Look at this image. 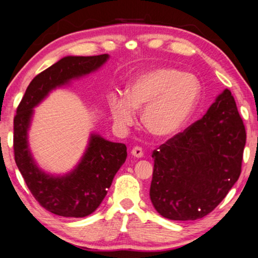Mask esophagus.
<instances>
[{"label": "esophagus", "mask_w": 258, "mask_h": 258, "mask_svg": "<svg viewBox=\"0 0 258 258\" xmlns=\"http://www.w3.org/2000/svg\"><path fill=\"white\" fill-rule=\"evenodd\" d=\"M131 154H132V156L135 157V158H141V157H143V150L141 147H134L132 151H131Z\"/></svg>", "instance_id": "34e87169"}]
</instances>
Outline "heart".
<instances>
[{"mask_svg":"<svg viewBox=\"0 0 258 258\" xmlns=\"http://www.w3.org/2000/svg\"><path fill=\"white\" fill-rule=\"evenodd\" d=\"M202 98V84L192 74L158 67L140 74L131 83L127 97L118 93L108 99L115 124L126 128L133 124L135 109H145L143 125L159 139L181 132Z\"/></svg>","mask_w":258,"mask_h":258,"instance_id":"1","label":"heart"}]
</instances>
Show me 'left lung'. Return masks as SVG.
I'll return each instance as SVG.
<instances>
[{"instance_id": "8db88e82", "label": "left lung", "mask_w": 258, "mask_h": 258, "mask_svg": "<svg viewBox=\"0 0 258 258\" xmlns=\"http://www.w3.org/2000/svg\"><path fill=\"white\" fill-rule=\"evenodd\" d=\"M246 130L230 90L202 119L152 152L151 203L161 216L194 221L225 198L241 173Z\"/></svg>"}]
</instances>
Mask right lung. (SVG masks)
Masks as SVG:
<instances>
[{"label": "right lung", "instance_id": "1", "mask_svg": "<svg viewBox=\"0 0 258 258\" xmlns=\"http://www.w3.org/2000/svg\"><path fill=\"white\" fill-rule=\"evenodd\" d=\"M108 59V54L64 56L34 77L17 108L14 119L16 164L34 198L55 215L85 217L92 214L125 163L127 149L124 143L110 142L98 134H91L85 154L74 171L63 176L46 174L35 163L28 147L33 108L52 90L97 71Z\"/></svg>", "mask_w": 258, "mask_h": 258}]
</instances>
